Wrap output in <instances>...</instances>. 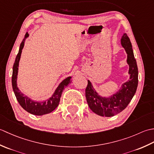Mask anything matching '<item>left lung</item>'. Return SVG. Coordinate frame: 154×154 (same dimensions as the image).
<instances>
[{"instance_id": "8db88e82", "label": "left lung", "mask_w": 154, "mask_h": 154, "mask_svg": "<svg viewBox=\"0 0 154 154\" xmlns=\"http://www.w3.org/2000/svg\"><path fill=\"white\" fill-rule=\"evenodd\" d=\"M121 45L127 54V63L129 65L130 79L124 83L116 93L108 97H102L94 89L88 80L85 96L90 109L101 116L110 117L125 109L136 93L138 83V70L134 55L132 44L126 34L121 38Z\"/></svg>"}]
</instances>
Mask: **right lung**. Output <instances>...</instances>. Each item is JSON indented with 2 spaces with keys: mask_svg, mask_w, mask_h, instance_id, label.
<instances>
[{
  "mask_svg": "<svg viewBox=\"0 0 154 154\" xmlns=\"http://www.w3.org/2000/svg\"><path fill=\"white\" fill-rule=\"evenodd\" d=\"M28 36L29 34L27 32L25 35L24 38L23 39L20 45L18 54L16 55V57L15 59L12 69V85L16 99H17L19 104H20V106L23 109L30 114L37 116H42L45 114L50 113L56 109L57 106L59 105V103H60V98L63 89L71 83V77H68L66 79L62 81L57 87V89L54 91L52 96L50 98H49L48 99L42 101V102L33 100L30 98L24 95L17 87V75L18 72L19 61L20 60L22 50L23 48H24L25 40Z\"/></svg>",
  "mask_w": 154,
  "mask_h": 154,
  "instance_id": "add662e5",
  "label": "right lung"
}]
</instances>
